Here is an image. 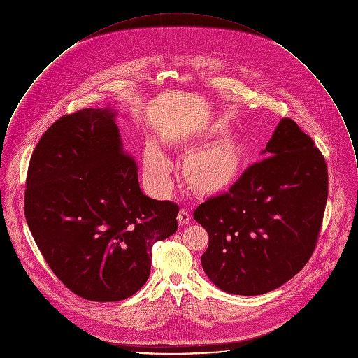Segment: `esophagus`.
<instances>
[{"label": "esophagus", "instance_id": "34e87169", "mask_svg": "<svg viewBox=\"0 0 358 358\" xmlns=\"http://www.w3.org/2000/svg\"><path fill=\"white\" fill-rule=\"evenodd\" d=\"M190 213L185 209V208H182L180 210H179V215H178V222H179V224H182V226H185V224H187L189 222H190Z\"/></svg>", "mask_w": 358, "mask_h": 358}]
</instances>
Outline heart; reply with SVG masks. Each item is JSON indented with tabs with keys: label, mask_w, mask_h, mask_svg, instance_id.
I'll list each match as a JSON object with an SVG mask.
<instances>
[{
	"label": "heart",
	"mask_w": 358,
	"mask_h": 358,
	"mask_svg": "<svg viewBox=\"0 0 358 358\" xmlns=\"http://www.w3.org/2000/svg\"><path fill=\"white\" fill-rule=\"evenodd\" d=\"M233 157L226 146H213L189 155L183 162L185 179L199 190L217 186L230 172ZM171 161L157 148H149L145 157V173L154 190L165 193L171 187Z\"/></svg>",
	"instance_id": "heart-1"
}]
</instances>
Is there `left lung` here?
<instances>
[{"label":"left lung","mask_w":358,"mask_h":358,"mask_svg":"<svg viewBox=\"0 0 358 358\" xmlns=\"http://www.w3.org/2000/svg\"><path fill=\"white\" fill-rule=\"evenodd\" d=\"M262 157L193 213L209 236L206 275L234 295L270 292L305 267L328 199L325 158L292 118L281 120Z\"/></svg>","instance_id":"left-lung-1"}]
</instances>
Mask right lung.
<instances>
[{
  "label": "right lung",
  "mask_w": 358,
  "mask_h": 358,
  "mask_svg": "<svg viewBox=\"0 0 358 358\" xmlns=\"http://www.w3.org/2000/svg\"><path fill=\"white\" fill-rule=\"evenodd\" d=\"M179 205L146 197L114 113L62 115L33 150L24 215L53 274L76 295L117 302L148 281L152 248L178 230Z\"/></svg>",
  "instance_id": "1"
}]
</instances>
